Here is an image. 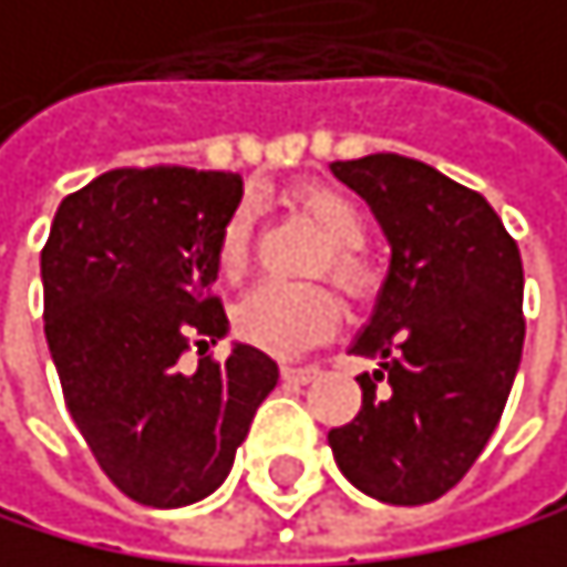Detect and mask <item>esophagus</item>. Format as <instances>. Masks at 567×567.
Listing matches in <instances>:
<instances>
[{
  "instance_id": "1",
  "label": "esophagus",
  "mask_w": 567,
  "mask_h": 567,
  "mask_svg": "<svg viewBox=\"0 0 567 567\" xmlns=\"http://www.w3.org/2000/svg\"><path fill=\"white\" fill-rule=\"evenodd\" d=\"M280 374H284V381L287 384H308L315 374H318V367H280Z\"/></svg>"
}]
</instances>
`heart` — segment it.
Returning a JSON list of instances; mask_svg holds the SVG:
<instances>
[{
  "label": "heart",
  "mask_w": 567,
  "mask_h": 567,
  "mask_svg": "<svg viewBox=\"0 0 567 567\" xmlns=\"http://www.w3.org/2000/svg\"><path fill=\"white\" fill-rule=\"evenodd\" d=\"M298 204L329 241V256L321 259V269H329L339 287L360 290L367 280L363 262L357 256V249L367 241V221L360 207L350 197H342V193L326 189V186L305 189ZM249 235H252L249 210L231 214L221 231V249H217V259H221V269L228 277H238L241 266H246ZM336 321H339L336 301L318 287L262 284L235 311L238 336L249 346H256V350H266L274 357L305 353L311 342L332 336Z\"/></svg>",
  "instance_id": "1"
}]
</instances>
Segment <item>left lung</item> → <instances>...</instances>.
I'll return each mask as SVG.
<instances>
[{
	"label": "left lung",
	"instance_id": "left-lung-1",
	"mask_svg": "<svg viewBox=\"0 0 567 567\" xmlns=\"http://www.w3.org/2000/svg\"><path fill=\"white\" fill-rule=\"evenodd\" d=\"M374 210L388 277L350 353L363 405L329 433L363 495L422 506L454 488L498 426L523 357V259L492 204L405 155L332 162ZM385 388L378 389L377 381Z\"/></svg>",
	"mask_w": 567,
	"mask_h": 567
}]
</instances>
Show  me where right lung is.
<instances>
[{"label": "right lung", "instance_id": "obj_1", "mask_svg": "<svg viewBox=\"0 0 567 567\" xmlns=\"http://www.w3.org/2000/svg\"><path fill=\"white\" fill-rule=\"evenodd\" d=\"M241 204L238 173L110 169L64 197L41 252L44 332L64 405L106 478L141 506L200 503L228 478L280 367L249 342L225 363L217 249Z\"/></svg>", "mask_w": 567, "mask_h": 567}]
</instances>
